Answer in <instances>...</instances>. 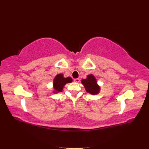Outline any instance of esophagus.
<instances>
[{
	"label": "esophagus",
	"instance_id": "esophagus-1",
	"mask_svg": "<svg viewBox=\"0 0 149 149\" xmlns=\"http://www.w3.org/2000/svg\"><path fill=\"white\" fill-rule=\"evenodd\" d=\"M74 82H76V83H79L80 80H79V78H76V79H74Z\"/></svg>",
	"mask_w": 149,
	"mask_h": 149
}]
</instances>
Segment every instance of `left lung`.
I'll list each match as a JSON object with an SVG mask.
<instances>
[{"instance_id": "left-lung-1", "label": "left lung", "mask_w": 149, "mask_h": 149, "mask_svg": "<svg viewBox=\"0 0 149 149\" xmlns=\"http://www.w3.org/2000/svg\"><path fill=\"white\" fill-rule=\"evenodd\" d=\"M81 83L87 93L93 95H96L100 93L101 87L97 84V79L93 74H88L86 78L81 80Z\"/></svg>"}]
</instances>
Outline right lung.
<instances>
[{
    "mask_svg": "<svg viewBox=\"0 0 149 149\" xmlns=\"http://www.w3.org/2000/svg\"><path fill=\"white\" fill-rule=\"evenodd\" d=\"M73 81V79L71 77L65 78L63 74H58L53 79V93L56 94L62 92L63 89L66 84L70 83Z\"/></svg>",
    "mask_w": 149,
    "mask_h": 149,
    "instance_id": "obj_1",
    "label": "right lung"
}]
</instances>
